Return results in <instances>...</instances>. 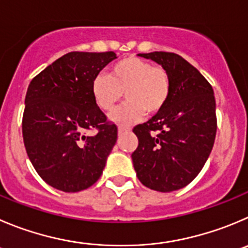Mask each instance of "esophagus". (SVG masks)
Wrapping results in <instances>:
<instances>
[{
    "label": "esophagus",
    "mask_w": 248,
    "mask_h": 248,
    "mask_svg": "<svg viewBox=\"0 0 248 248\" xmlns=\"http://www.w3.org/2000/svg\"><path fill=\"white\" fill-rule=\"evenodd\" d=\"M131 131V128L127 126H119V133L120 135H122V133H126V132H129Z\"/></svg>",
    "instance_id": "1"
}]
</instances>
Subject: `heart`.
Wrapping results in <instances>:
<instances>
[{
	"label": "heart",
	"mask_w": 248,
	"mask_h": 248,
	"mask_svg": "<svg viewBox=\"0 0 248 248\" xmlns=\"http://www.w3.org/2000/svg\"><path fill=\"white\" fill-rule=\"evenodd\" d=\"M124 92L127 101L110 119L121 124L140 121L145 112L155 113L168 103L170 76L165 68L138 57H127L112 66L110 75L99 73L92 82V95L103 111H111Z\"/></svg>",
	"instance_id": "heart-1"
}]
</instances>
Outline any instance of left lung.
Listing matches in <instances>:
<instances>
[{
	"label": "left lung",
	"mask_w": 248,
	"mask_h": 248,
	"mask_svg": "<svg viewBox=\"0 0 248 248\" xmlns=\"http://www.w3.org/2000/svg\"><path fill=\"white\" fill-rule=\"evenodd\" d=\"M138 56L160 64L170 76L168 103L149 121L133 128L132 153L137 177L145 187L172 192L187 186L204 166L217 133L212 85L180 55L154 51Z\"/></svg>",
	"instance_id": "1"
}]
</instances>
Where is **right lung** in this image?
I'll return each mask as SVG.
<instances>
[{"label": "right lung", "mask_w": 248, "mask_h": 248, "mask_svg": "<svg viewBox=\"0 0 248 248\" xmlns=\"http://www.w3.org/2000/svg\"><path fill=\"white\" fill-rule=\"evenodd\" d=\"M117 59L108 52H68L46 67L25 95L23 140L28 156L41 179L63 192L93 186L117 140V127L92 95V82ZM95 128V136L87 129Z\"/></svg>", "instance_id": "obj_1"}]
</instances>
